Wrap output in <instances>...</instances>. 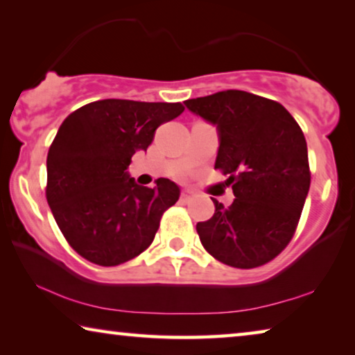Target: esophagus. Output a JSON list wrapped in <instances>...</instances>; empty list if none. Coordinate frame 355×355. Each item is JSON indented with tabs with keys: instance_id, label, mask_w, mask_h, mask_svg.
Wrapping results in <instances>:
<instances>
[{
	"instance_id": "34e87169",
	"label": "esophagus",
	"mask_w": 355,
	"mask_h": 355,
	"mask_svg": "<svg viewBox=\"0 0 355 355\" xmlns=\"http://www.w3.org/2000/svg\"><path fill=\"white\" fill-rule=\"evenodd\" d=\"M180 198H182V200H183V202H189V200H191V198H193V191H189V189H183V191H182V194H180Z\"/></svg>"
}]
</instances>
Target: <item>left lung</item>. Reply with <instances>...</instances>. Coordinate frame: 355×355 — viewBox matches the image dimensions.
Returning a JSON list of instances; mask_svg holds the SVG:
<instances>
[{"label": "left lung", "mask_w": 355, "mask_h": 355, "mask_svg": "<svg viewBox=\"0 0 355 355\" xmlns=\"http://www.w3.org/2000/svg\"><path fill=\"white\" fill-rule=\"evenodd\" d=\"M184 104L216 125L215 168L235 196L229 207L213 199L215 215L196 226L202 245L235 268L273 261L294 237L311 183L302 128L277 101L240 89Z\"/></svg>", "instance_id": "obj_1"}]
</instances>
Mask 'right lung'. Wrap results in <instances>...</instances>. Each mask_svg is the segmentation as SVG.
<instances>
[{"instance_id":"1","label":"right lung","mask_w":355,"mask_h":355,"mask_svg":"<svg viewBox=\"0 0 355 355\" xmlns=\"http://www.w3.org/2000/svg\"><path fill=\"white\" fill-rule=\"evenodd\" d=\"M183 110L180 103L103 99L61 123L47 155L46 196L61 234L83 259L114 267L151 245L180 189L167 178L139 187L126 168L157 126Z\"/></svg>"}]
</instances>
